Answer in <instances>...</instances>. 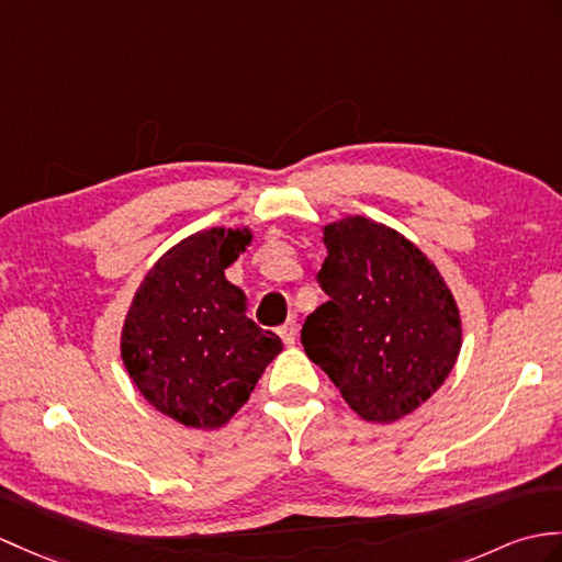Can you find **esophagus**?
<instances>
[{
  "label": "esophagus",
  "instance_id": "obj_1",
  "mask_svg": "<svg viewBox=\"0 0 562 562\" xmlns=\"http://www.w3.org/2000/svg\"><path fill=\"white\" fill-rule=\"evenodd\" d=\"M296 333H299V325H296V318H290L286 321L282 328H280V337H282V342L286 345V347H292L294 342H296Z\"/></svg>",
  "mask_w": 562,
  "mask_h": 562
}]
</instances>
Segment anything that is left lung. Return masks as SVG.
<instances>
[{"label": "left lung", "instance_id": "left-lung-1", "mask_svg": "<svg viewBox=\"0 0 562 562\" xmlns=\"http://www.w3.org/2000/svg\"><path fill=\"white\" fill-rule=\"evenodd\" d=\"M318 284L330 296L306 318V357L363 422L393 424L446 383L462 349V316L419 246L363 215L323 227Z\"/></svg>", "mask_w": 562, "mask_h": 562}]
</instances>
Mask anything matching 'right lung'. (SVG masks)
I'll return each mask as SVG.
<instances>
[{"mask_svg":"<svg viewBox=\"0 0 562 562\" xmlns=\"http://www.w3.org/2000/svg\"><path fill=\"white\" fill-rule=\"evenodd\" d=\"M251 227H211L167 249L143 276L122 325V359L138 393L189 428H220L251 397L282 351L246 316L225 270L251 246Z\"/></svg>","mask_w":562,"mask_h":562,"instance_id":"add662e5","label":"right lung"}]
</instances>
